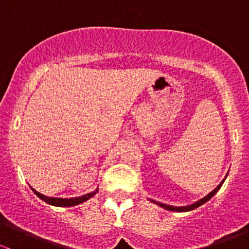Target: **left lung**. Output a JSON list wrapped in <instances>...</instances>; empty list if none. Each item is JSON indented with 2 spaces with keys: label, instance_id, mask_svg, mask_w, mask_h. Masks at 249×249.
<instances>
[{
  "label": "left lung",
  "instance_id": "left-lung-1",
  "mask_svg": "<svg viewBox=\"0 0 249 249\" xmlns=\"http://www.w3.org/2000/svg\"><path fill=\"white\" fill-rule=\"evenodd\" d=\"M227 176H228V173H227ZM227 176H225V178H227ZM225 178H224V179L222 180V182L219 183V184L217 185V187L214 188V189L212 190V192H211V193H208V194L206 195V196H203L202 199L197 200V201H195L194 203H192V205H188V206H171V205H167V203L158 202V201H155V200H152V199H149V200H150V201H152V202H154L155 205L160 206V207L165 208V210H167V211H172V212H188V211L195 210V208L200 207V206L203 205V203H205V202H207L208 200H210L211 197H212L213 195H214L215 193H217L218 190L220 189V187H222V185H223V183H224Z\"/></svg>",
  "mask_w": 249,
  "mask_h": 249
}]
</instances>
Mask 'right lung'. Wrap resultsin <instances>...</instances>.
Returning <instances> with one entry per match:
<instances>
[{
	"instance_id": "right-lung-1",
	"label": "right lung",
	"mask_w": 249,
	"mask_h": 249,
	"mask_svg": "<svg viewBox=\"0 0 249 249\" xmlns=\"http://www.w3.org/2000/svg\"><path fill=\"white\" fill-rule=\"evenodd\" d=\"M31 189H32V192H34L35 194H36L37 196L39 197V199L43 200L44 202L49 203V205L56 206V207H71V206L79 205V203H83L84 201H87V200L91 199V197L94 196V195L96 194L97 192H99V188H96V190H94V192H91V193H88V194H85V195H82V196L70 197V199H62V197L46 196V195H43V194H41V193L36 192L34 188H31Z\"/></svg>"
}]
</instances>
